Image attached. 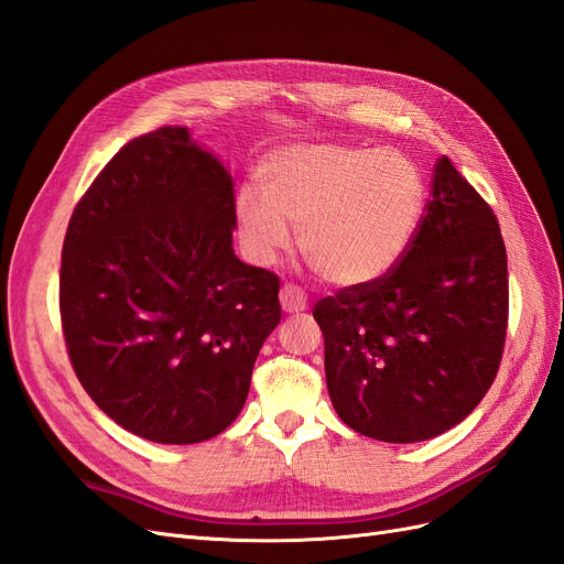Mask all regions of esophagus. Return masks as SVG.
I'll list each match as a JSON object with an SVG mask.
<instances>
[{
    "label": "esophagus",
    "instance_id": "34e87169",
    "mask_svg": "<svg viewBox=\"0 0 564 564\" xmlns=\"http://www.w3.org/2000/svg\"><path fill=\"white\" fill-rule=\"evenodd\" d=\"M280 305L286 315H299L305 308H308V299L301 292L299 286L294 284H284L282 292H280Z\"/></svg>",
    "mask_w": 564,
    "mask_h": 564
}]
</instances>
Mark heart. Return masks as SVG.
<instances>
[{"mask_svg": "<svg viewBox=\"0 0 564 564\" xmlns=\"http://www.w3.org/2000/svg\"><path fill=\"white\" fill-rule=\"evenodd\" d=\"M259 185L235 197V226L247 259L272 265L292 245L336 286L388 278L412 249L425 214V181L392 148L296 143L268 152Z\"/></svg>", "mask_w": 564, "mask_h": 564, "instance_id": "heart-1", "label": "heart"}]
</instances>
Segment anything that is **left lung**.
Instances as JSON below:
<instances>
[{
    "mask_svg": "<svg viewBox=\"0 0 564 564\" xmlns=\"http://www.w3.org/2000/svg\"><path fill=\"white\" fill-rule=\"evenodd\" d=\"M329 398L367 437L412 445L480 404L508 322L497 216L442 155L412 249L388 278L317 303Z\"/></svg>",
    "mask_w": 564,
    "mask_h": 564,
    "instance_id": "1",
    "label": "left lung"
}]
</instances>
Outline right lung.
<instances>
[{
  "instance_id": "add662e5",
  "label": "right lung",
  "mask_w": 564,
  "mask_h": 564,
  "mask_svg": "<svg viewBox=\"0 0 564 564\" xmlns=\"http://www.w3.org/2000/svg\"><path fill=\"white\" fill-rule=\"evenodd\" d=\"M232 176L187 127L129 141L77 204L61 317L84 390L124 431L195 445L242 412L280 280L232 249Z\"/></svg>"
}]
</instances>
